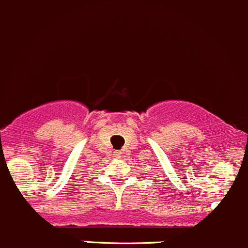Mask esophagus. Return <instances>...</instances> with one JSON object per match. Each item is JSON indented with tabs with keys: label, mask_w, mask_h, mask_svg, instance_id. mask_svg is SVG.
<instances>
[{
	"label": "esophagus",
	"mask_w": 248,
	"mask_h": 248,
	"mask_svg": "<svg viewBox=\"0 0 248 248\" xmlns=\"http://www.w3.org/2000/svg\"><path fill=\"white\" fill-rule=\"evenodd\" d=\"M116 155H117V156H119V155H121V154H119V153H117V154H116Z\"/></svg>",
	"instance_id": "obj_1"
}]
</instances>
